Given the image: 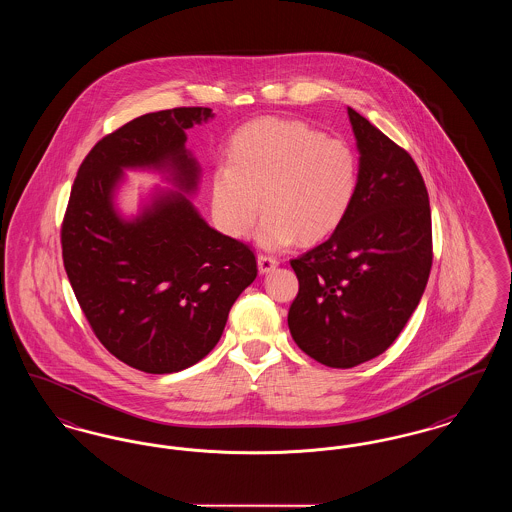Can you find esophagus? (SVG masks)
<instances>
[{
  "label": "esophagus",
  "mask_w": 512,
  "mask_h": 512,
  "mask_svg": "<svg viewBox=\"0 0 512 512\" xmlns=\"http://www.w3.org/2000/svg\"><path fill=\"white\" fill-rule=\"evenodd\" d=\"M257 265H259V272L261 274H268L270 270L278 267V261L274 257H268V255H259L257 257Z\"/></svg>",
  "instance_id": "esophagus-1"
}]
</instances>
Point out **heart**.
<instances>
[{
	"mask_svg": "<svg viewBox=\"0 0 512 512\" xmlns=\"http://www.w3.org/2000/svg\"><path fill=\"white\" fill-rule=\"evenodd\" d=\"M357 180V159L345 142L305 122L263 117L232 136L228 163L213 171L211 209L220 230L232 238L249 236L263 205L259 244H315L347 217Z\"/></svg>",
	"mask_w": 512,
	"mask_h": 512,
	"instance_id": "b5f03b06",
	"label": "heart"
}]
</instances>
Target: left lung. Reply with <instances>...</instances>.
Segmentation results:
<instances>
[{"mask_svg": "<svg viewBox=\"0 0 512 512\" xmlns=\"http://www.w3.org/2000/svg\"><path fill=\"white\" fill-rule=\"evenodd\" d=\"M359 149L351 209L334 234L292 259L299 292L288 326L322 365L382 355L405 328L432 268L428 190L413 157L347 107Z\"/></svg>", "mask_w": 512, "mask_h": 512, "instance_id": "left-lung-1", "label": "left lung"}]
</instances>
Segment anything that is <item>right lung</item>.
<instances>
[{
  "mask_svg": "<svg viewBox=\"0 0 512 512\" xmlns=\"http://www.w3.org/2000/svg\"><path fill=\"white\" fill-rule=\"evenodd\" d=\"M213 117L209 107H176L99 140L63 219V263L80 309L109 353L149 374L201 361L257 276L249 245L211 228L188 197L201 169L186 130ZM126 168L161 171L175 190L156 191L126 220L114 205Z\"/></svg>",
  "mask_w": 512,
  "mask_h": 512,
  "instance_id": "add662e5",
  "label": "right lung"
}]
</instances>
